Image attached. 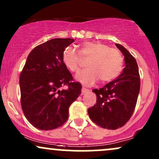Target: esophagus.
I'll return each instance as SVG.
<instances>
[{"label":"esophagus","instance_id":"esophagus-1","mask_svg":"<svg viewBox=\"0 0 159 159\" xmlns=\"http://www.w3.org/2000/svg\"><path fill=\"white\" fill-rule=\"evenodd\" d=\"M89 91L90 90H89L88 89H86V88H84V87H83V88L81 89V94L84 95V93H88Z\"/></svg>","mask_w":159,"mask_h":159}]
</instances>
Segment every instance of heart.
Wrapping results in <instances>:
<instances>
[{"label":"heart","mask_w":159,"mask_h":159,"mask_svg":"<svg viewBox=\"0 0 159 159\" xmlns=\"http://www.w3.org/2000/svg\"><path fill=\"white\" fill-rule=\"evenodd\" d=\"M81 57H89L87 69L76 75L78 81L90 86L99 79L106 83L119 76L123 66V58L119 50L98 41H87L81 45L79 52L72 46L66 47L62 54V61L67 69L77 72L81 67Z\"/></svg>","instance_id":"1"}]
</instances>
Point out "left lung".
Returning <instances> with one entry per match:
<instances>
[{
	"label": "left lung",
	"mask_w": 159,
	"mask_h": 159,
	"mask_svg": "<svg viewBox=\"0 0 159 159\" xmlns=\"http://www.w3.org/2000/svg\"><path fill=\"white\" fill-rule=\"evenodd\" d=\"M123 53L125 68L117 78L103 87L94 89L96 104L88 109L90 118L96 125L107 129H119L129 121L135 108L140 80L135 58L123 45L116 44Z\"/></svg>",
	"instance_id": "obj_1"
}]
</instances>
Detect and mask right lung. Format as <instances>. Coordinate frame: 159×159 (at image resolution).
Returning a JSON list of instances; mask_svg holds the SVG:
<instances>
[{
  "mask_svg": "<svg viewBox=\"0 0 159 159\" xmlns=\"http://www.w3.org/2000/svg\"><path fill=\"white\" fill-rule=\"evenodd\" d=\"M73 39H52L29 54L20 74L21 105L25 117L34 127L52 130L69 117V107L81 93V84L74 82L63 64L62 54ZM64 85L68 86L63 89Z\"/></svg>",
  "mask_w": 159,
  "mask_h": 159,
  "instance_id": "right-lung-1",
  "label": "right lung"
}]
</instances>
